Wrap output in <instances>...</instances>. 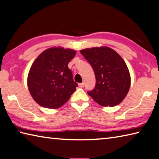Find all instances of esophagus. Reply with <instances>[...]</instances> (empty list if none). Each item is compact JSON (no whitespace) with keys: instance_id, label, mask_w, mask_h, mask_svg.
<instances>
[{"instance_id":"34e87169","label":"esophagus","mask_w":159,"mask_h":159,"mask_svg":"<svg viewBox=\"0 0 159 159\" xmlns=\"http://www.w3.org/2000/svg\"><path fill=\"white\" fill-rule=\"evenodd\" d=\"M79 86L80 87V88H83V87H84V83H79Z\"/></svg>"}]
</instances>
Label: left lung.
<instances>
[{
	"mask_svg": "<svg viewBox=\"0 0 159 159\" xmlns=\"http://www.w3.org/2000/svg\"><path fill=\"white\" fill-rule=\"evenodd\" d=\"M80 52L95 74V88L88 94L101 106L114 107L120 103L131 84L129 70L122 57L108 47L87 48Z\"/></svg>",
	"mask_w": 159,
	"mask_h": 159,
	"instance_id": "8db88e82",
	"label": "left lung"
}]
</instances>
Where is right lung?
<instances>
[{"mask_svg": "<svg viewBox=\"0 0 159 159\" xmlns=\"http://www.w3.org/2000/svg\"><path fill=\"white\" fill-rule=\"evenodd\" d=\"M76 54L74 49L51 48L43 52L28 74L27 86L34 100L49 109L61 107L71 97L78 84L67 65Z\"/></svg>", "mask_w": 159, "mask_h": 159, "instance_id": "obj_1", "label": "right lung"}]
</instances>
